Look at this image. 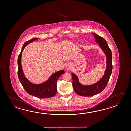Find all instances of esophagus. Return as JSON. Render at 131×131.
Masks as SVG:
<instances>
[{"label":"esophagus","mask_w":131,"mask_h":131,"mask_svg":"<svg viewBox=\"0 0 131 131\" xmlns=\"http://www.w3.org/2000/svg\"><path fill=\"white\" fill-rule=\"evenodd\" d=\"M66 69L68 70H70L72 69V65L70 63H68L66 65Z\"/></svg>","instance_id":"esophagus-1"}]
</instances>
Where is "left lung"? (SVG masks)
I'll use <instances>...</instances> for the list:
<instances>
[{"label":"left lung","mask_w":131,"mask_h":131,"mask_svg":"<svg viewBox=\"0 0 131 131\" xmlns=\"http://www.w3.org/2000/svg\"><path fill=\"white\" fill-rule=\"evenodd\" d=\"M95 38V42L105 54L106 57V68L104 75L96 83L89 85H84L80 82L78 76L74 73H72V86L75 93L83 96H91L97 95L102 92L106 87L109 81L112 70V53L106 40L103 37L92 33Z\"/></svg>","instance_id":"obj_1"}]
</instances>
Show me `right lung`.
I'll return each instance as SVG.
<instances>
[{
	"instance_id": "right-lung-1",
	"label": "right lung",
	"mask_w": 131,
	"mask_h": 131,
	"mask_svg": "<svg viewBox=\"0 0 131 131\" xmlns=\"http://www.w3.org/2000/svg\"><path fill=\"white\" fill-rule=\"evenodd\" d=\"M38 38H34L25 42L22 48L21 52L18 58V75L19 80L26 91L29 95L40 98H47L53 97L57 93V84L58 78L64 74V71L61 70L54 73L47 81L42 83L35 84L28 81L25 77L21 66V55L23 50L27 45Z\"/></svg>"
}]
</instances>
